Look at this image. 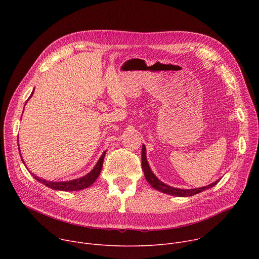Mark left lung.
I'll use <instances>...</instances> for the list:
<instances>
[{"label":"left lung","instance_id":"1","mask_svg":"<svg viewBox=\"0 0 259 259\" xmlns=\"http://www.w3.org/2000/svg\"><path fill=\"white\" fill-rule=\"evenodd\" d=\"M141 166H142V170L144 172V176H145V179L149 181V183L151 184V186L157 190V191H160L164 194H168V195H171V196H176V197H191V196H194V195H197L199 193H202L203 191H206L208 189H211L213 188L214 186H216V184L218 183L219 179H217L216 181H214L213 183L209 184V186L207 187H202V188H198V189H193V190H183V189H176V188H172V187H169L167 186L166 183L162 182L160 179L157 178V176L153 173V171L151 170L150 168V165L149 163H147V160H146V152H145V146L142 145V152H141Z\"/></svg>","mask_w":259,"mask_h":259}]
</instances>
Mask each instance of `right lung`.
Instances as JSON below:
<instances>
[{
  "label": "right lung",
  "mask_w": 259,
  "mask_h": 259,
  "mask_svg": "<svg viewBox=\"0 0 259 259\" xmlns=\"http://www.w3.org/2000/svg\"><path fill=\"white\" fill-rule=\"evenodd\" d=\"M34 90V89H33ZM33 94V91L31 92L30 96L28 97V99L32 96ZM27 101V100H26ZM18 150H19V144H18ZM19 153H20V150H19ZM104 156H105V152L101 155L100 159L98 160L97 164L95 165V167L85 176L83 177H80L78 179H73V180H69V181H48V180H45L43 178H40L38 176L33 175L32 173H30L33 178L35 180H38L39 182L45 184L46 187L50 188V189H53L55 191H63V192H73V191H80V190H83V189H86L88 187H90L91 184L97 179V177L99 176L100 174V171L102 169V164H103V160H104ZM21 157V161L22 163L24 164V161L22 159V156L20 155ZM25 166V164H24ZM26 167V166H25ZM30 172V171H29Z\"/></svg>",
  "instance_id": "right-lung-1"
}]
</instances>
